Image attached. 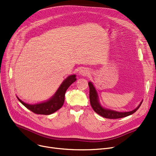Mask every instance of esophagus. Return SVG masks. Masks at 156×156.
Listing matches in <instances>:
<instances>
[{
  "mask_svg": "<svg viewBox=\"0 0 156 156\" xmlns=\"http://www.w3.org/2000/svg\"><path fill=\"white\" fill-rule=\"evenodd\" d=\"M88 73H89V71L87 68H82L80 70V74L82 76L87 75Z\"/></svg>",
  "mask_w": 156,
  "mask_h": 156,
  "instance_id": "esophagus-1",
  "label": "esophagus"
}]
</instances>
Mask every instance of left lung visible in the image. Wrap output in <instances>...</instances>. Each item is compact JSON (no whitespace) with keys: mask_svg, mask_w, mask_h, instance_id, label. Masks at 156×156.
I'll list each match as a JSON object with an SVG mask.
<instances>
[{"mask_svg":"<svg viewBox=\"0 0 156 156\" xmlns=\"http://www.w3.org/2000/svg\"><path fill=\"white\" fill-rule=\"evenodd\" d=\"M88 86L90 88V93H89V98H90V104L92 108H93L94 111L99 114L100 116L108 119H118L126 117L128 116L131 115V114H133L135 112L138 108H140L141 105L142 101L140 102V104L138 105V107L135 109L134 110L129 112H118L116 111H112L110 109H108L104 108L102 106H101V104L99 101V98H98V95L97 93V91L95 90V88L94 87V85L92 82H88Z\"/></svg>","mask_w":156,"mask_h":156,"instance_id":"8db88e82","label":"left lung"}]
</instances>
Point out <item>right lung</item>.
<instances>
[{
  "mask_svg": "<svg viewBox=\"0 0 156 156\" xmlns=\"http://www.w3.org/2000/svg\"><path fill=\"white\" fill-rule=\"evenodd\" d=\"M76 80V78L75 75L69 76L63 81V82L61 83L54 95L52 96L50 99L44 102L37 104H28L23 102L18 97L17 98L24 106H25L28 109L30 110L33 112L37 114L48 115V114L55 112L62 107L64 102L66 91Z\"/></svg>",
  "mask_w": 156,
  "mask_h": 156,
  "instance_id": "right-lung-1",
  "label": "right lung"
}]
</instances>
